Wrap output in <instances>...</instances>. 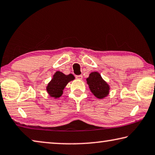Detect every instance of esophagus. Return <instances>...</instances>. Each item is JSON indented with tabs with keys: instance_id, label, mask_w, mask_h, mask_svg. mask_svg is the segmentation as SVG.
Masks as SVG:
<instances>
[{
	"instance_id": "obj_1",
	"label": "esophagus",
	"mask_w": 155,
	"mask_h": 155,
	"mask_svg": "<svg viewBox=\"0 0 155 155\" xmlns=\"http://www.w3.org/2000/svg\"><path fill=\"white\" fill-rule=\"evenodd\" d=\"M75 78H77L78 80H82V75H76Z\"/></svg>"
}]
</instances>
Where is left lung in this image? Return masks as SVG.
<instances>
[{
	"mask_svg": "<svg viewBox=\"0 0 155 155\" xmlns=\"http://www.w3.org/2000/svg\"><path fill=\"white\" fill-rule=\"evenodd\" d=\"M87 82L91 93L96 97L103 99L109 94L110 86L103 80L98 72L91 73L89 77L87 78Z\"/></svg>",
	"mask_w": 155,
	"mask_h": 155,
	"instance_id": "obj_1",
	"label": "left lung"
}]
</instances>
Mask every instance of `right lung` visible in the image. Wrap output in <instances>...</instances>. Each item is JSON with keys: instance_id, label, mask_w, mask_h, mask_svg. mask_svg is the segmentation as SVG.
I'll use <instances>...</instances> for the list:
<instances>
[{"instance_id": "1", "label": "right lung", "mask_w": 155, "mask_h": 155, "mask_svg": "<svg viewBox=\"0 0 155 155\" xmlns=\"http://www.w3.org/2000/svg\"><path fill=\"white\" fill-rule=\"evenodd\" d=\"M74 79L75 77L73 74L65 75L60 71H56L47 87L48 94L50 97L55 99L60 97L67 84Z\"/></svg>"}]
</instances>
